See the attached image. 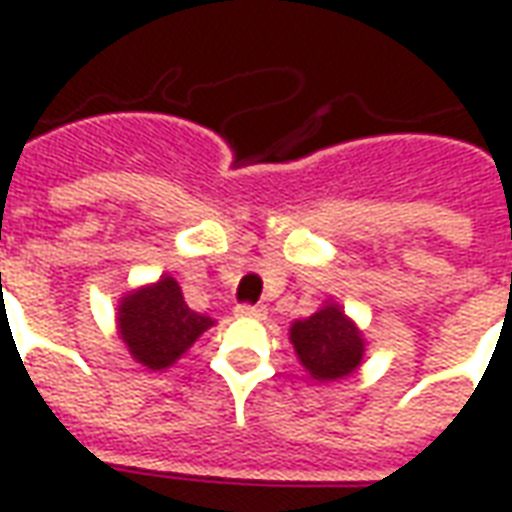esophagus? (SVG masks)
Returning a JSON list of instances; mask_svg holds the SVG:
<instances>
[{
  "mask_svg": "<svg viewBox=\"0 0 512 512\" xmlns=\"http://www.w3.org/2000/svg\"><path fill=\"white\" fill-rule=\"evenodd\" d=\"M235 315L238 318H266V307L263 304H238Z\"/></svg>",
  "mask_w": 512,
  "mask_h": 512,
  "instance_id": "esophagus-1",
  "label": "esophagus"
}]
</instances>
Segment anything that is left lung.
I'll use <instances>...</instances> for the list:
<instances>
[{"mask_svg":"<svg viewBox=\"0 0 512 512\" xmlns=\"http://www.w3.org/2000/svg\"><path fill=\"white\" fill-rule=\"evenodd\" d=\"M290 343L301 367L321 384L348 378L365 356V337L345 318L340 304H323L310 318L293 323Z\"/></svg>","mask_w":512,"mask_h":512,"instance_id":"obj_1","label":"left lung"}]
</instances>
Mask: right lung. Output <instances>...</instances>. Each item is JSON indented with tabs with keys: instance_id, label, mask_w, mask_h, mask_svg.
I'll return each mask as SVG.
<instances>
[{
	"instance_id": "1",
	"label": "right lung",
	"mask_w": 512,
	"mask_h": 512,
	"mask_svg": "<svg viewBox=\"0 0 512 512\" xmlns=\"http://www.w3.org/2000/svg\"><path fill=\"white\" fill-rule=\"evenodd\" d=\"M211 326L208 315L194 312L183 301L180 285L167 274L147 288L126 293L117 307L120 340L147 370H167L175 365Z\"/></svg>"
}]
</instances>
